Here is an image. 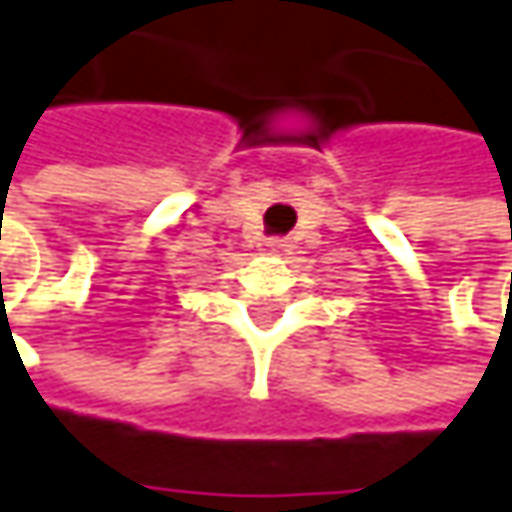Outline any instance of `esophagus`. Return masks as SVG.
Instances as JSON below:
<instances>
[{
    "mask_svg": "<svg viewBox=\"0 0 512 512\" xmlns=\"http://www.w3.org/2000/svg\"><path fill=\"white\" fill-rule=\"evenodd\" d=\"M260 252L263 255H289L292 252V243L284 240V237H269V240L260 243Z\"/></svg>",
    "mask_w": 512,
    "mask_h": 512,
    "instance_id": "1",
    "label": "esophagus"
}]
</instances>
